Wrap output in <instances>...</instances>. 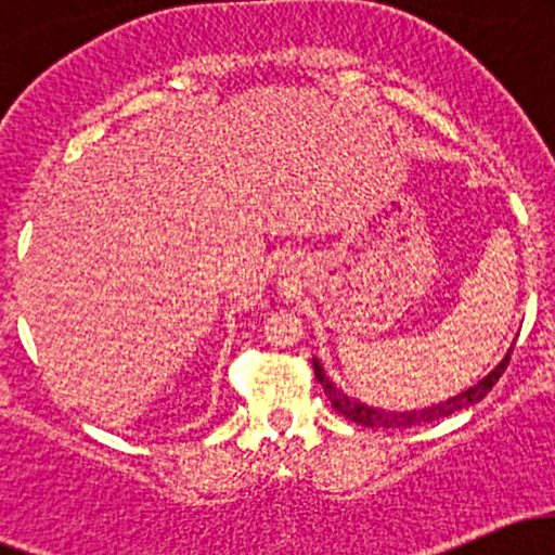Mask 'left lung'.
Listing matches in <instances>:
<instances>
[{"instance_id":"1","label":"left lung","mask_w":555,"mask_h":555,"mask_svg":"<svg viewBox=\"0 0 555 555\" xmlns=\"http://www.w3.org/2000/svg\"><path fill=\"white\" fill-rule=\"evenodd\" d=\"M508 360H512V349H508L506 358L501 360V365L495 367L493 373H488L486 378L480 380V384L473 386V388H467V391L460 393V397L443 401V404L428 406V410H420V412H384V410H373V406L360 404V401L349 399L347 393H341L339 388H336L326 378V373H323V367L318 365L315 360H313V371H315V378L321 380L323 391H326L331 406H334V410L339 412V415H344L347 420H352V423L365 425V428H412V425L436 423V420L454 415V412L464 410V406H473V404H477V401L486 399L490 388L499 384V378L503 375V371H506Z\"/></svg>"}]
</instances>
